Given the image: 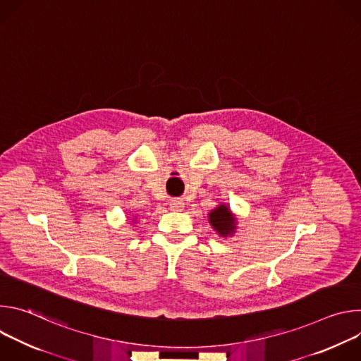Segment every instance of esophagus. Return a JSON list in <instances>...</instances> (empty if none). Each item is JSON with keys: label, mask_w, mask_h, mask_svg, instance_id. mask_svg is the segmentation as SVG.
Here are the masks:
<instances>
[{"label": "esophagus", "mask_w": 361, "mask_h": 361, "mask_svg": "<svg viewBox=\"0 0 361 361\" xmlns=\"http://www.w3.org/2000/svg\"><path fill=\"white\" fill-rule=\"evenodd\" d=\"M170 207L173 209V210H183V207H184V202H183V200H180V198H173V200H170Z\"/></svg>", "instance_id": "34e87169"}]
</instances>
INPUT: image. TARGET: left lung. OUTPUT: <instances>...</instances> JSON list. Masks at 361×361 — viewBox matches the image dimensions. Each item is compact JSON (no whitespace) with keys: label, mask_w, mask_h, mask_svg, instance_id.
Returning a JSON list of instances; mask_svg holds the SVG:
<instances>
[{"label":"left lung","mask_w":361,"mask_h":361,"mask_svg":"<svg viewBox=\"0 0 361 361\" xmlns=\"http://www.w3.org/2000/svg\"><path fill=\"white\" fill-rule=\"evenodd\" d=\"M209 217L214 230L221 235H227L233 233L235 228V221L226 205H220V207H217L214 212L210 213Z\"/></svg>","instance_id":"1"}]
</instances>
